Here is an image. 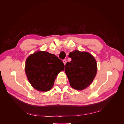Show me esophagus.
<instances>
[{
    "label": "esophagus",
    "mask_w": 124,
    "mask_h": 124,
    "mask_svg": "<svg viewBox=\"0 0 124 124\" xmlns=\"http://www.w3.org/2000/svg\"><path fill=\"white\" fill-rule=\"evenodd\" d=\"M62 61H63V63H64V65H66V62H67V60H66V59H63Z\"/></svg>",
    "instance_id": "esophagus-1"
}]
</instances>
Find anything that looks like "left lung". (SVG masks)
<instances>
[{
	"label": "left lung",
	"mask_w": 124,
	"mask_h": 124,
	"mask_svg": "<svg viewBox=\"0 0 124 124\" xmlns=\"http://www.w3.org/2000/svg\"><path fill=\"white\" fill-rule=\"evenodd\" d=\"M71 62H67L65 71L73 88L83 90L92 83L97 73L95 58L88 52L76 50L70 52Z\"/></svg>",
	"instance_id": "left-lung-1"
}]
</instances>
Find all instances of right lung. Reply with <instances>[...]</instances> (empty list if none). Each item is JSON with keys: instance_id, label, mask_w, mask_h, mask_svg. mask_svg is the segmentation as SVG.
I'll list each match as a JSON object with an SVG mask.
<instances>
[{"instance_id": "1", "label": "right lung", "mask_w": 124, "mask_h": 124, "mask_svg": "<svg viewBox=\"0 0 124 124\" xmlns=\"http://www.w3.org/2000/svg\"><path fill=\"white\" fill-rule=\"evenodd\" d=\"M65 68L62 60L46 51H37L26 61L25 72L31 84L39 91L47 92L58 73Z\"/></svg>"}]
</instances>
